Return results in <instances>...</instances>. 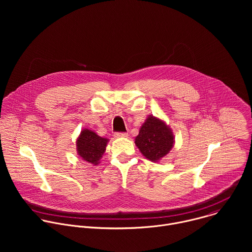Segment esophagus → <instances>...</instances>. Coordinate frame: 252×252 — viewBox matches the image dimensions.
I'll use <instances>...</instances> for the list:
<instances>
[{"label": "esophagus", "instance_id": "34e87169", "mask_svg": "<svg viewBox=\"0 0 252 252\" xmlns=\"http://www.w3.org/2000/svg\"><path fill=\"white\" fill-rule=\"evenodd\" d=\"M114 135H115V137L120 138V137H127L128 134L126 132H116Z\"/></svg>", "mask_w": 252, "mask_h": 252}]
</instances>
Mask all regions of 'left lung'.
<instances>
[{"instance_id":"left-lung-1","label":"left lung","mask_w":252,"mask_h":252,"mask_svg":"<svg viewBox=\"0 0 252 252\" xmlns=\"http://www.w3.org/2000/svg\"><path fill=\"white\" fill-rule=\"evenodd\" d=\"M174 134L170 126L161 119L150 115L139 128L134 143L147 159L159 162L174 145Z\"/></svg>"}]
</instances>
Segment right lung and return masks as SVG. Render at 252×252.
Segmentation results:
<instances>
[{"label": "right lung", "mask_w": 252, "mask_h": 252, "mask_svg": "<svg viewBox=\"0 0 252 252\" xmlns=\"http://www.w3.org/2000/svg\"><path fill=\"white\" fill-rule=\"evenodd\" d=\"M109 138L99 136L94 130L84 128L76 139V147L78 156L85 161L97 165L100 162Z\"/></svg>", "instance_id": "add662e5"}]
</instances>
